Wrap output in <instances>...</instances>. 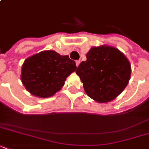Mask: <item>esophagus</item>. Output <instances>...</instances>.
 <instances>
[{
    "mask_svg": "<svg viewBox=\"0 0 149 149\" xmlns=\"http://www.w3.org/2000/svg\"><path fill=\"white\" fill-rule=\"evenodd\" d=\"M79 63H80V61H79V60H78V61H76V65H77V67H78V66H79Z\"/></svg>",
    "mask_w": 149,
    "mask_h": 149,
    "instance_id": "1",
    "label": "esophagus"
}]
</instances>
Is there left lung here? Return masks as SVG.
Here are the masks:
<instances>
[{
	"label": "left lung",
	"instance_id": "1",
	"mask_svg": "<svg viewBox=\"0 0 149 149\" xmlns=\"http://www.w3.org/2000/svg\"><path fill=\"white\" fill-rule=\"evenodd\" d=\"M88 97L97 103L115 99L128 84L132 67L117 48L102 45L92 47L76 71Z\"/></svg>",
	"mask_w": 149,
	"mask_h": 149
}]
</instances>
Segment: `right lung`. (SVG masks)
Listing matches in <instances>:
<instances>
[{"label": "right lung", "instance_id": "right-lung-1", "mask_svg": "<svg viewBox=\"0 0 149 149\" xmlns=\"http://www.w3.org/2000/svg\"><path fill=\"white\" fill-rule=\"evenodd\" d=\"M76 70V63L68 56H61L54 50H45L24 60L21 79L31 94L47 98L60 91L66 78Z\"/></svg>", "mask_w": 149, "mask_h": 149}]
</instances>
